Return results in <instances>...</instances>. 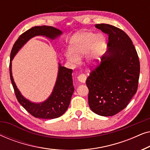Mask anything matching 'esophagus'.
<instances>
[{
    "mask_svg": "<svg viewBox=\"0 0 150 150\" xmlns=\"http://www.w3.org/2000/svg\"><path fill=\"white\" fill-rule=\"evenodd\" d=\"M77 79L79 81L81 82V83H85L86 81V79H87V76L84 74H79V76H78Z\"/></svg>",
    "mask_w": 150,
    "mask_h": 150,
    "instance_id": "esophagus-1",
    "label": "esophagus"
}]
</instances>
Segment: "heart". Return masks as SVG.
<instances>
[{"label": "heart", "mask_w": 150, "mask_h": 150, "mask_svg": "<svg viewBox=\"0 0 150 150\" xmlns=\"http://www.w3.org/2000/svg\"><path fill=\"white\" fill-rule=\"evenodd\" d=\"M104 38L93 32H84L74 36L69 45V50L66 57L71 62L76 63L79 57L87 52V59L90 63L96 62L101 57ZM89 51H88V50Z\"/></svg>", "instance_id": "obj_1"}]
</instances>
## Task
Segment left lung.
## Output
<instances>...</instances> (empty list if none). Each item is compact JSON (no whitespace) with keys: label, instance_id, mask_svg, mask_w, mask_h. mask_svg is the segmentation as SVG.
Returning a JSON list of instances; mask_svg holds the SVG:
<instances>
[{"label":"left lung","instance_id":"1","mask_svg":"<svg viewBox=\"0 0 150 150\" xmlns=\"http://www.w3.org/2000/svg\"><path fill=\"white\" fill-rule=\"evenodd\" d=\"M108 36V49L86 81L89 107L101 116H112L124 109L137 93L140 62L129 36L108 24H96Z\"/></svg>","mask_w":150,"mask_h":150}]
</instances>
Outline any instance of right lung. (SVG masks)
Here are the masks:
<instances>
[{"mask_svg":"<svg viewBox=\"0 0 150 150\" xmlns=\"http://www.w3.org/2000/svg\"><path fill=\"white\" fill-rule=\"evenodd\" d=\"M62 32L52 26H34L23 33L13 44L11 51L9 63L10 79L13 85L15 95L19 103L36 118L54 119L62 115L66 111L69 105V102L74 90L72 69L61 66L59 64V74L52 94L46 101L40 104L32 103L24 98L16 87L11 74V62L13 57L22 46L33 37L37 35H45L48 38L54 39L60 35Z\"/></svg>","mask_w":150,"mask_h":150,"instance_id":"add662e5","label":"right lung"}]
</instances>
